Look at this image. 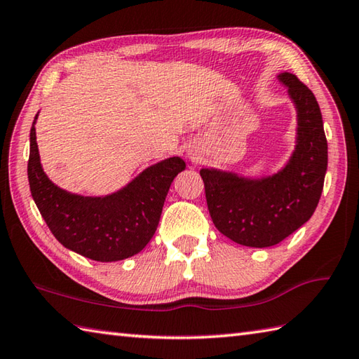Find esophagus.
<instances>
[{
  "mask_svg": "<svg viewBox=\"0 0 359 359\" xmlns=\"http://www.w3.org/2000/svg\"><path fill=\"white\" fill-rule=\"evenodd\" d=\"M187 154H188V157L191 158V160H198L199 158V151L196 149V147H189Z\"/></svg>",
  "mask_w": 359,
  "mask_h": 359,
  "instance_id": "34e87169",
  "label": "esophagus"
}]
</instances>
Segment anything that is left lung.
<instances>
[{"label": "left lung", "instance_id": "1", "mask_svg": "<svg viewBox=\"0 0 359 359\" xmlns=\"http://www.w3.org/2000/svg\"><path fill=\"white\" fill-rule=\"evenodd\" d=\"M297 110L296 147L272 175L244 177L202 168L210 216L222 235L248 248L282 243L310 219L318 207L328 163V146L313 91L291 73H280Z\"/></svg>", "mask_w": 359, "mask_h": 359}]
</instances>
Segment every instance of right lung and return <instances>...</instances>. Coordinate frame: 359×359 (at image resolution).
Listing matches in <instances>:
<instances>
[{
	"label": "right lung",
	"instance_id": "right-lung-1",
	"mask_svg": "<svg viewBox=\"0 0 359 359\" xmlns=\"http://www.w3.org/2000/svg\"><path fill=\"white\" fill-rule=\"evenodd\" d=\"M35 115L29 135L32 199L46 226L62 245L101 263L119 262L142 252L158 226L161 208L175 175L185 170L180 157L146 168L135 179L107 196L68 193L49 180L40 163Z\"/></svg>",
	"mask_w": 359,
	"mask_h": 359
}]
</instances>
